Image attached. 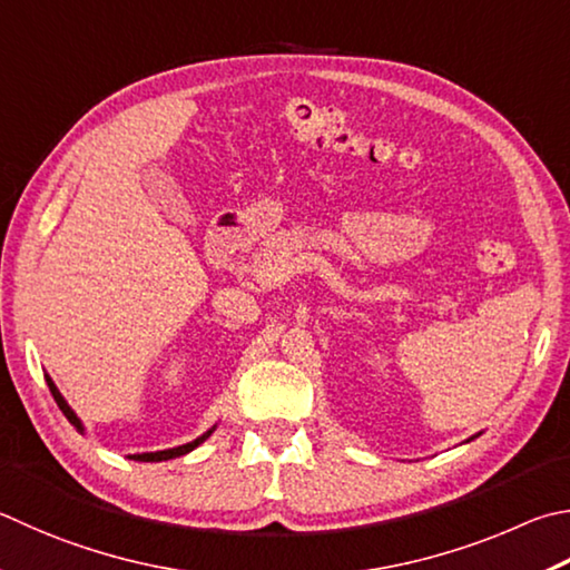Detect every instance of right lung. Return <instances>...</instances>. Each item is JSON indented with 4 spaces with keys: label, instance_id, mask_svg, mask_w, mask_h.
I'll list each match as a JSON object with an SVG mask.
<instances>
[{
    "label": "right lung",
    "instance_id": "right-lung-1",
    "mask_svg": "<svg viewBox=\"0 0 570 570\" xmlns=\"http://www.w3.org/2000/svg\"><path fill=\"white\" fill-rule=\"evenodd\" d=\"M47 386H49V391H51V396H55V401H57V406L61 409V413H65V416L69 419V423L71 426H75L77 431H85V426H81V421L77 419V413L69 409V403L65 401V396H61L59 393V389L55 386V381H51L49 376H47ZM214 433V429H209L204 433V436H199V439H194L191 443H184V446H177V449H167V451H157V453H134V461H144V463H151V461H169V459H177V456H184V453H189V451H194L196 446H199V443H204L206 439H209Z\"/></svg>",
    "mask_w": 570,
    "mask_h": 570
}]
</instances>
